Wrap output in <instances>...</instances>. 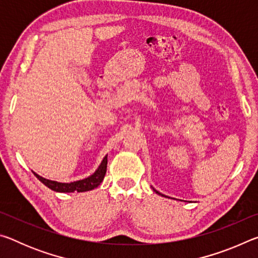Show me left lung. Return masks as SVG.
Returning <instances> with one entry per match:
<instances>
[{"label":"left lung","instance_id":"obj_1","mask_svg":"<svg viewBox=\"0 0 258 258\" xmlns=\"http://www.w3.org/2000/svg\"><path fill=\"white\" fill-rule=\"evenodd\" d=\"M155 191H156V190H155ZM156 192H157V194H159V192H158V191H156ZM159 195H160V194H159ZM161 196H163V195H161Z\"/></svg>","mask_w":258,"mask_h":258}]
</instances>
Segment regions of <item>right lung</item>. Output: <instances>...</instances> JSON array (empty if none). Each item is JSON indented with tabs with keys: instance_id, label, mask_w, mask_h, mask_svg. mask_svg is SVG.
<instances>
[{
	"instance_id": "obj_1",
	"label": "right lung",
	"mask_w": 258,
	"mask_h": 258,
	"mask_svg": "<svg viewBox=\"0 0 258 258\" xmlns=\"http://www.w3.org/2000/svg\"><path fill=\"white\" fill-rule=\"evenodd\" d=\"M107 156L104 157L102 163L100 164L97 171H95L92 175L84 178V180H80L76 182H71V183H60L51 180H46V178L37 175L36 173H34V175L36 176L38 180H40L43 184L50 187L51 190L56 191V192H84L89 190H93L94 187L100 185V183L102 182L104 175H106L107 171Z\"/></svg>"
}]
</instances>
